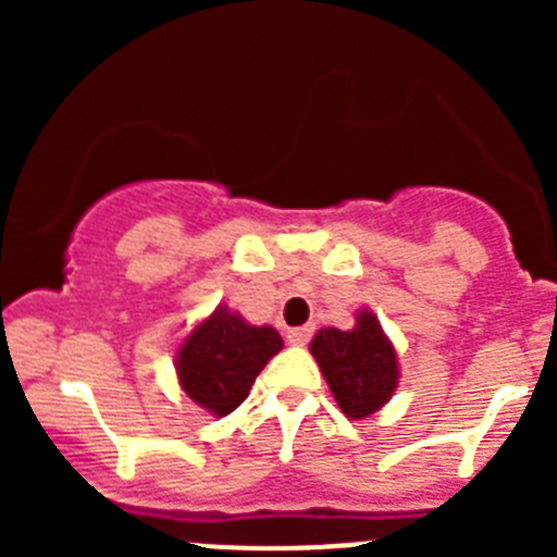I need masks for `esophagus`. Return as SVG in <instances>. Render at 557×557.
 <instances>
[{
  "label": "esophagus",
  "instance_id": "34e87169",
  "mask_svg": "<svg viewBox=\"0 0 557 557\" xmlns=\"http://www.w3.org/2000/svg\"><path fill=\"white\" fill-rule=\"evenodd\" d=\"M312 325H299V329L288 331V342L290 345H307L312 339Z\"/></svg>",
  "mask_w": 557,
  "mask_h": 557
}]
</instances>
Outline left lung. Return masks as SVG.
Segmentation results:
<instances>
[{"instance_id": "1", "label": "left lung", "mask_w": 557, "mask_h": 557, "mask_svg": "<svg viewBox=\"0 0 557 557\" xmlns=\"http://www.w3.org/2000/svg\"><path fill=\"white\" fill-rule=\"evenodd\" d=\"M310 350L347 418H369L396 391V352L372 312L358 314L352 331H318Z\"/></svg>"}]
</instances>
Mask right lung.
Returning a JSON list of instances; mask_svg holds the SVG:
<instances>
[{"instance_id":"right-lung-1","label":"right lung","mask_w":557,"mask_h":557,"mask_svg":"<svg viewBox=\"0 0 557 557\" xmlns=\"http://www.w3.org/2000/svg\"><path fill=\"white\" fill-rule=\"evenodd\" d=\"M283 339L269 325H250L228 307H218L177 352L183 391L207 412H234L245 401L258 372L277 356Z\"/></svg>"}]
</instances>
